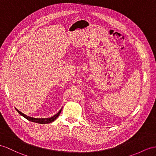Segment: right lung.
Listing matches in <instances>:
<instances>
[{"label":"right lung","instance_id":"right-lung-1","mask_svg":"<svg viewBox=\"0 0 156 156\" xmlns=\"http://www.w3.org/2000/svg\"><path fill=\"white\" fill-rule=\"evenodd\" d=\"M16 110L17 111V112L20 114V115H22L23 117H24L25 119H26L27 120H28L29 121H31V122H36V123H39V124H48V123H51L52 122H54V121H55L57 118H58L59 115L61 112H62V108L60 109V111L56 114V115H55L54 116H53L50 118H46V119H37V118H33V117H30V116H28L27 115H24V113L21 112L20 111H19L18 109L16 108Z\"/></svg>","mask_w":156,"mask_h":156}]
</instances>
